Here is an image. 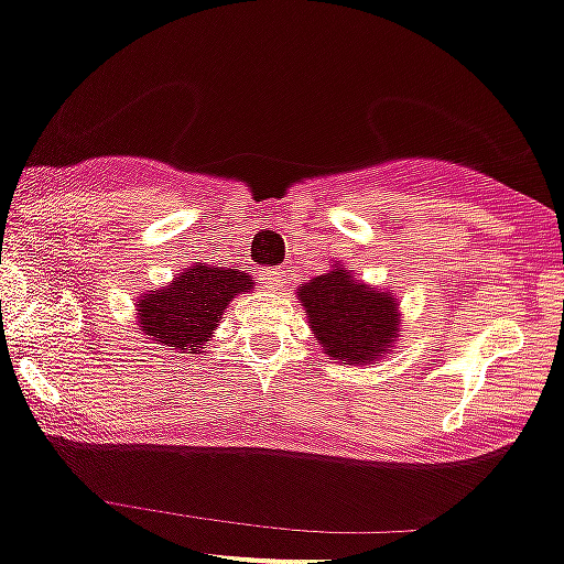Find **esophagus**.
Segmentation results:
<instances>
[{"label": "esophagus", "instance_id": "esophagus-1", "mask_svg": "<svg viewBox=\"0 0 564 564\" xmlns=\"http://www.w3.org/2000/svg\"><path fill=\"white\" fill-rule=\"evenodd\" d=\"M259 278L270 292H281L286 286V270H261Z\"/></svg>", "mask_w": 564, "mask_h": 564}]
</instances>
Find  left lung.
I'll return each mask as SVG.
<instances>
[{
	"label": "left lung",
	"mask_w": 564,
	"mask_h": 564,
	"mask_svg": "<svg viewBox=\"0 0 564 564\" xmlns=\"http://www.w3.org/2000/svg\"><path fill=\"white\" fill-rule=\"evenodd\" d=\"M297 297L330 360L371 364L399 341L397 297L355 281L344 264L300 283Z\"/></svg>",
	"instance_id": "obj_1"
}]
</instances>
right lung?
I'll use <instances>...</instances> for the list:
<instances>
[{"mask_svg":"<svg viewBox=\"0 0 564 564\" xmlns=\"http://www.w3.org/2000/svg\"><path fill=\"white\" fill-rule=\"evenodd\" d=\"M248 289H253L248 272L195 261L173 283L137 300V330L151 344L198 355L212 341L226 305Z\"/></svg>","mask_w":564,"mask_h":564,"instance_id":"obj_1","label":"right lung"}]
</instances>
